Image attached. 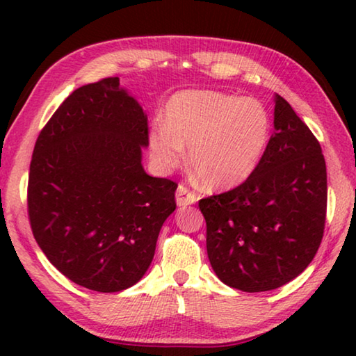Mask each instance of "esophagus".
<instances>
[{
    "label": "esophagus",
    "instance_id": "esophagus-1",
    "mask_svg": "<svg viewBox=\"0 0 356 356\" xmlns=\"http://www.w3.org/2000/svg\"><path fill=\"white\" fill-rule=\"evenodd\" d=\"M176 202H177V206H180V207L191 206V204L196 202V195L186 188V186L179 185L177 191H176Z\"/></svg>",
    "mask_w": 356,
    "mask_h": 356
}]
</instances>
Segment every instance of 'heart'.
<instances>
[{
    "instance_id": "obj_1",
    "label": "heart",
    "mask_w": 356,
    "mask_h": 356,
    "mask_svg": "<svg viewBox=\"0 0 356 356\" xmlns=\"http://www.w3.org/2000/svg\"><path fill=\"white\" fill-rule=\"evenodd\" d=\"M272 118L261 100L209 89L174 94L165 106V124L147 134L149 155L160 172L190 165L213 190L243 184L267 150Z\"/></svg>"
}]
</instances>
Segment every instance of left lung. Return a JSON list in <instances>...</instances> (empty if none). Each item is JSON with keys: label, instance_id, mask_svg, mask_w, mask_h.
<instances>
[{"label": "left lung", "instance_id": "obj_1", "mask_svg": "<svg viewBox=\"0 0 356 356\" xmlns=\"http://www.w3.org/2000/svg\"><path fill=\"white\" fill-rule=\"evenodd\" d=\"M275 131L242 185L200 201L207 254L216 276L243 292L273 291L308 267L327 215V166L321 144L275 94Z\"/></svg>", "mask_w": 356, "mask_h": 356}]
</instances>
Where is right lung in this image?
I'll return each mask as SVG.
<instances>
[{
    "label": "right lung",
    "instance_id": "1",
    "mask_svg": "<svg viewBox=\"0 0 356 356\" xmlns=\"http://www.w3.org/2000/svg\"><path fill=\"white\" fill-rule=\"evenodd\" d=\"M147 114L111 76L75 89L35 141L28 215L40 250L64 276L120 292L147 272L177 185L143 168Z\"/></svg>",
    "mask_w": 356,
    "mask_h": 356
}]
</instances>
